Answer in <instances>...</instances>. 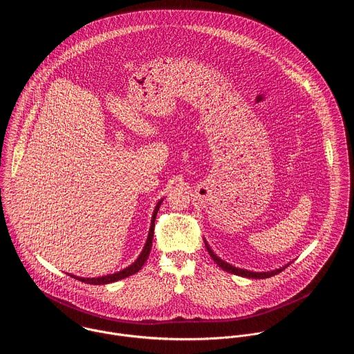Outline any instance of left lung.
Returning <instances> with one entry per match:
<instances>
[{
  "label": "left lung",
  "mask_w": 354,
  "mask_h": 354,
  "mask_svg": "<svg viewBox=\"0 0 354 354\" xmlns=\"http://www.w3.org/2000/svg\"><path fill=\"white\" fill-rule=\"evenodd\" d=\"M204 244H205V248H207V251L209 253V256H211V259L223 270V271H226V272H230V274H234V275H240V277H244V278H252V279H264V278H270V277H272V275H277V274H279V272H282L290 263H293V261H290V263H288V264H285V266H282V267H279V268H275V270H270V271H261V272H257V271H250V270H245V268H239V267H234V266H232V264H229L227 261H225V260H222L221 257H218L214 251L211 250V247L208 245V243L204 240Z\"/></svg>",
  "instance_id": "left-lung-1"
}]
</instances>
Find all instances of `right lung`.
Returning <instances> with one entry per match:
<instances>
[{
	"instance_id": "1",
	"label": "right lung",
	"mask_w": 354,
	"mask_h": 354,
	"mask_svg": "<svg viewBox=\"0 0 354 354\" xmlns=\"http://www.w3.org/2000/svg\"><path fill=\"white\" fill-rule=\"evenodd\" d=\"M163 202V198L156 203L155 208H153V214H152L151 218V226H150V232H149V236H147V240H146V244L143 247V251L139 254V257L131 264L128 266L127 268L118 271V272H114V274H107V275H102V277H97V278H83V277H76L73 274H71V277L82 281V282H86V283H90V285H106V283H111V282H117L120 279H124L127 277H131L133 274H136L142 267L143 264L146 263V260L149 259V254L151 252L152 247V237H153V222H155V218H156V214H158V209L160 207V204Z\"/></svg>"
}]
</instances>
